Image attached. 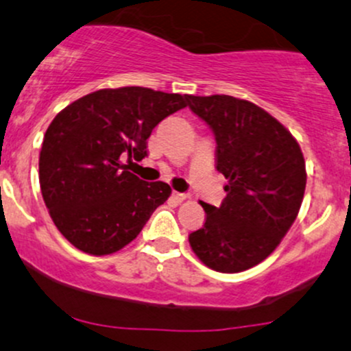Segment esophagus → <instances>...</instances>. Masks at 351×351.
<instances>
[{"label": "esophagus", "instance_id": "obj_1", "mask_svg": "<svg viewBox=\"0 0 351 351\" xmlns=\"http://www.w3.org/2000/svg\"><path fill=\"white\" fill-rule=\"evenodd\" d=\"M171 198H173V200L176 202V204H182L183 200H186L188 195H186V193H178V191H173Z\"/></svg>", "mask_w": 351, "mask_h": 351}]
</instances>
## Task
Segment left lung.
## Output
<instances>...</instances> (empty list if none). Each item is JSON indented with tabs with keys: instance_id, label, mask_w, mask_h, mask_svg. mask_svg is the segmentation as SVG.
Segmentation results:
<instances>
[{
	"instance_id": "1",
	"label": "left lung",
	"mask_w": 351,
	"mask_h": 351,
	"mask_svg": "<svg viewBox=\"0 0 351 351\" xmlns=\"http://www.w3.org/2000/svg\"><path fill=\"white\" fill-rule=\"evenodd\" d=\"M190 109L215 134L217 169L227 178L222 205L200 202L204 227L188 235L206 267L242 272L263 263L300 213L306 188L304 156L276 117L232 95H186Z\"/></svg>"
}]
</instances>
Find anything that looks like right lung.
I'll return each mask as SVG.
<instances>
[{"instance_id": "right-lung-1", "label": "right lung", "mask_w": 351, "mask_h": 351, "mask_svg": "<svg viewBox=\"0 0 351 351\" xmlns=\"http://www.w3.org/2000/svg\"><path fill=\"white\" fill-rule=\"evenodd\" d=\"M183 108L186 95L119 87L84 95L55 116L40 151V190L73 247L90 256L117 252L168 200V183L143 182L123 160L141 161L151 131Z\"/></svg>"}]
</instances>
